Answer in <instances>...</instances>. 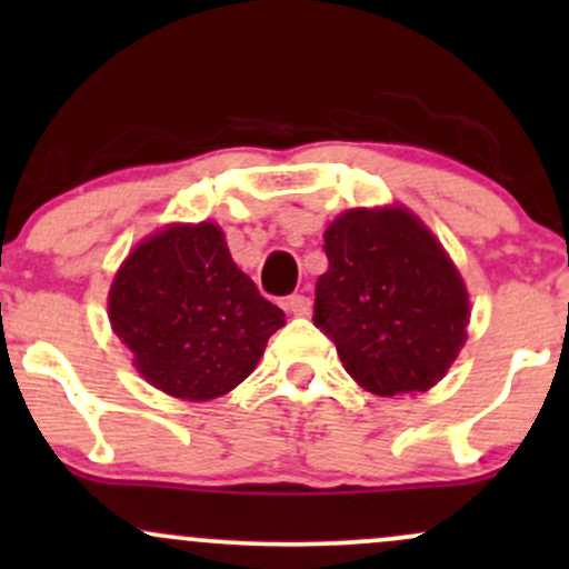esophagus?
I'll use <instances>...</instances> for the list:
<instances>
[{
	"instance_id": "esophagus-1",
	"label": "esophagus",
	"mask_w": 569,
	"mask_h": 569,
	"mask_svg": "<svg viewBox=\"0 0 569 569\" xmlns=\"http://www.w3.org/2000/svg\"><path fill=\"white\" fill-rule=\"evenodd\" d=\"M286 307H289L293 316H310L312 302L310 297H305V293H291V297L286 299Z\"/></svg>"
}]
</instances>
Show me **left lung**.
I'll list each match as a JSON object with an SVG mask.
<instances>
[{"mask_svg": "<svg viewBox=\"0 0 569 569\" xmlns=\"http://www.w3.org/2000/svg\"><path fill=\"white\" fill-rule=\"evenodd\" d=\"M329 270L312 321L339 361L377 396L433 388L466 345L471 318L460 272L407 208H350L323 232Z\"/></svg>", "mask_w": 569, "mask_h": 569, "instance_id": "obj_1", "label": "left lung"}]
</instances>
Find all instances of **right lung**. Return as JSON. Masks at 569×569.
Here are the masks:
<instances>
[{"label":"right lung","mask_w":569,"mask_h":569,"mask_svg":"<svg viewBox=\"0 0 569 569\" xmlns=\"http://www.w3.org/2000/svg\"><path fill=\"white\" fill-rule=\"evenodd\" d=\"M109 321L149 385L181 401L230 393L257 369L286 312L238 270L213 221L168 224L112 280Z\"/></svg>","instance_id":"right-lung-1"}]
</instances>
